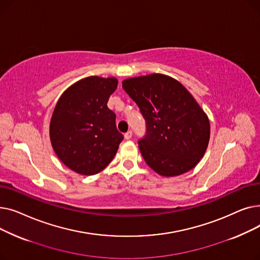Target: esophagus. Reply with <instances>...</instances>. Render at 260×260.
I'll return each mask as SVG.
<instances>
[{"label":"esophagus","mask_w":260,"mask_h":260,"mask_svg":"<svg viewBox=\"0 0 260 260\" xmlns=\"http://www.w3.org/2000/svg\"><path fill=\"white\" fill-rule=\"evenodd\" d=\"M132 136H133V132L132 131H128L127 133H125V135H124L125 140H129L132 138Z\"/></svg>","instance_id":"obj_1"}]
</instances>
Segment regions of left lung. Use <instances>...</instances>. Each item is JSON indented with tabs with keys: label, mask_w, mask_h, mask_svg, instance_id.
<instances>
[{
	"label": "left lung",
	"mask_w": 260,
	"mask_h": 260,
	"mask_svg": "<svg viewBox=\"0 0 260 260\" xmlns=\"http://www.w3.org/2000/svg\"><path fill=\"white\" fill-rule=\"evenodd\" d=\"M146 122L139 149L147 166L163 177L194 169L207 151L210 121L190 92L176 79L151 74L122 81Z\"/></svg>",
	"instance_id": "left-lung-1"
}]
</instances>
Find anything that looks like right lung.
<instances>
[{"instance_id":"obj_1","label":"right lung","mask_w":260,"mask_h":260,"mask_svg":"<svg viewBox=\"0 0 260 260\" xmlns=\"http://www.w3.org/2000/svg\"><path fill=\"white\" fill-rule=\"evenodd\" d=\"M118 86L114 77L90 76L77 81L59 98L50 119L49 137L64 165L81 175H94L115 157L123 135L107 107Z\"/></svg>"}]
</instances>
